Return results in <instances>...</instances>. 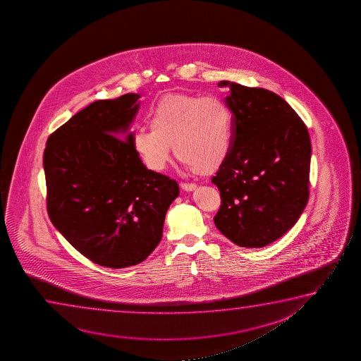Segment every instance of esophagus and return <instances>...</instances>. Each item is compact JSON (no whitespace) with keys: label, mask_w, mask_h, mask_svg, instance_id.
I'll return each mask as SVG.
<instances>
[{"label":"esophagus","mask_w":361,"mask_h":361,"mask_svg":"<svg viewBox=\"0 0 361 361\" xmlns=\"http://www.w3.org/2000/svg\"><path fill=\"white\" fill-rule=\"evenodd\" d=\"M196 188H197V186H196L195 183H181V188H183V191H186V192H191L193 190H196Z\"/></svg>","instance_id":"1"}]
</instances>
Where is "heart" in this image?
<instances>
[{"label": "heart", "mask_w": 361, "mask_h": 361, "mask_svg": "<svg viewBox=\"0 0 361 361\" xmlns=\"http://www.w3.org/2000/svg\"><path fill=\"white\" fill-rule=\"evenodd\" d=\"M150 129L130 134V144L147 168L163 171L173 152L200 175L222 168L234 145V116L222 99L200 94H168L148 114Z\"/></svg>", "instance_id": "heart-1"}]
</instances>
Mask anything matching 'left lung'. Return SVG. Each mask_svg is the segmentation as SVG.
<instances>
[{
  "label": "left lung",
  "instance_id": "1",
  "mask_svg": "<svg viewBox=\"0 0 361 361\" xmlns=\"http://www.w3.org/2000/svg\"><path fill=\"white\" fill-rule=\"evenodd\" d=\"M234 116L232 154L213 176L222 204L218 231L243 247H262L296 224L308 202L311 139L271 91L219 81Z\"/></svg>",
  "mask_w": 361,
  "mask_h": 361
}]
</instances>
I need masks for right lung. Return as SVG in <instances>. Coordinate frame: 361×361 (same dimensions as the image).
Here are the masks:
<instances>
[{
    "instance_id": "1",
    "label": "right lung",
    "mask_w": 361,
    "mask_h": 361,
    "mask_svg": "<svg viewBox=\"0 0 361 361\" xmlns=\"http://www.w3.org/2000/svg\"><path fill=\"white\" fill-rule=\"evenodd\" d=\"M139 97L89 104L50 135L43 157L50 221L78 252L111 269L153 252L180 193L175 180L148 170L132 148Z\"/></svg>"
}]
</instances>
